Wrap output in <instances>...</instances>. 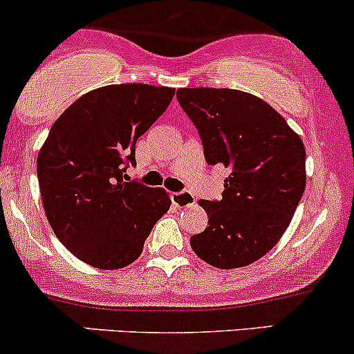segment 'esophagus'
Listing matches in <instances>:
<instances>
[{
    "instance_id": "esophagus-1",
    "label": "esophagus",
    "mask_w": 354,
    "mask_h": 354,
    "mask_svg": "<svg viewBox=\"0 0 354 354\" xmlns=\"http://www.w3.org/2000/svg\"><path fill=\"white\" fill-rule=\"evenodd\" d=\"M170 197H172V202L178 205V207H189V205H192L196 202V197L190 192H185V190L184 192H174Z\"/></svg>"
}]
</instances>
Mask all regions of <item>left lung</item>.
<instances>
[{"mask_svg":"<svg viewBox=\"0 0 354 354\" xmlns=\"http://www.w3.org/2000/svg\"><path fill=\"white\" fill-rule=\"evenodd\" d=\"M177 98L207 164L230 169L221 201H198L209 222L190 245L214 268L252 264L277 244L303 197V140L283 115L245 91L178 88Z\"/></svg>","mask_w":354,"mask_h":354,"instance_id":"obj_1","label":"left lung"}]
</instances>
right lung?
<instances>
[{"instance_id":"add662e5","label":"right lung","mask_w":354,"mask_h":354,"mask_svg":"<svg viewBox=\"0 0 354 354\" xmlns=\"http://www.w3.org/2000/svg\"><path fill=\"white\" fill-rule=\"evenodd\" d=\"M176 90L144 83L106 85L82 95L51 125L37 172L55 236L83 263L122 269L142 251L169 194L125 182L135 144L165 112Z\"/></svg>"}]
</instances>
